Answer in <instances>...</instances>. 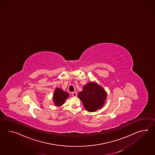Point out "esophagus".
<instances>
[{"instance_id":"34e87169","label":"esophagus","mask_w":155,"mask_h":155,"mask_svg":"<svg viewBox=\"0 0 155 155\" xmlns=\"http://www.w3.org/2000/svg\"><path fill=\"white\" fill-rule=\"evenodd\" d=\"M72 96H73V97H76V96H77V95L76 92H72Z\"/></svg>"}]
</instances>
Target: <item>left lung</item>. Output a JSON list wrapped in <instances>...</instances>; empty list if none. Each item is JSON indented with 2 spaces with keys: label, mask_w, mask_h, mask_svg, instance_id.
Returning <instances> with one entry per match:
<instances>
[{
  "label": "left lung",
  "mask_w": 155,
  "mask_h": 155,
  "mask_svg": "<svg viewBox=\"0 0 155 155\" xmlns=\"http://www.w3.org/2000/svg\"><path fill=\"white\" fill-rule=\"evenodd\" d=\"M78 96L87 111L94 112L104 105L107 93L97 83L90 82L83 87V90L79 92Z\"/></svg>",
  "instance_id": "obj_1"
}]
</instances>
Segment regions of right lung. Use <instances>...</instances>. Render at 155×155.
<instances>
[{
  "instance_id": "1",
  "label": "right lung",
  "mask_w": 155,
  "mask_h": 155,
  "mask_svg": "<svg viewBox=\"0 0 155 155\" xmlns=\"http://www.w3.org/2000/svg\"><path fill=\"white\" fill-rule=\"evenodd\" d=\"M69 96V94L67 92L63 91L61 88H56L53 94V101L55 105L59 107L64 104Z\"/></svg>"
}]
</instances>
